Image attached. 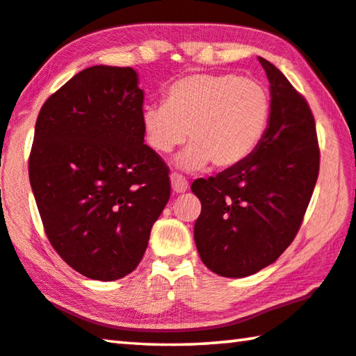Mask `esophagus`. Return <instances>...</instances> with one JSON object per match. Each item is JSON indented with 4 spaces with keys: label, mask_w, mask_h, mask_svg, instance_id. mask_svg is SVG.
<instances>
[{
    "label": "esophagus",
    "mask_w": 356,
    "mask_h": 356,
    "mask_svg": "<svg viewBox=\"0 0 356 356\" xmlns=\"http://www.w3.org/2000/svg\"><path fill=\"white\" fill-rule=\"evenodd\" d=\"M171 187L174 193H185L188 190V182L185 180L184 176H180L177 172L171 174Z\"/></svg>",
    "instance_id": "obj_1"
}]
</instances>
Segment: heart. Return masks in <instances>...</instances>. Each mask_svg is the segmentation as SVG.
Returning <instances> with one entry per match:
<instances>
[{
	"label": "heart",
	"mask_w": 356,
	"mask_h": 356,
	"mask_svg": "<svg viewBox=\"0 0 356 356\" xmlns=\"http://www.w3.org/2000/svg\"><path fill=\"white\" fill-rule=\"evenodd\" d=\"M270 122L269 90L238 74H191L169 86L161 106H145V139L158 154H169L187 139L179 165L200 171L238 166L253 154Z\"/></svg>",
	"instance_id": "1"
}]
</instances>
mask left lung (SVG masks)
Here are the masks:
<instances>
[{
    "label": "left lung",
    "instance_id": "8db88e82",
    "mask_svg": "<svg viewBox=\"0 0 356 356\" xmlns=\"http://www.w3.org/2000/svg\"><path fill=\"white\" fill-rule=\"evenodd\" d=\"M270 83V122L238 166L196 179L201 201L195 242L202 263L223 277H245L274 263L300 229L320 169L312 111L282 72L259 56Z\"/></svg>",
    "mask_w": 356,
    "mask_h": 356
}]
</instances>
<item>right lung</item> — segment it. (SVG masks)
Listing matches in <instances>:
<instances>
[{"mask_svg": "<svg viewBox=\"0 0 356 356\" xmlns=\"http://www.w3.org/2000/svg\"><path fill=\"white\" fill-rule=\"evenodd\" d=\"M133 67L92 66L39 111L28 174L44 231L93 280L133 273L171 195L166 163L144 144Z\"/></svg>", "mask_w": 356, "mask_h": 356, "instance_id": "1", "label": "right lung"}]
</instances>
